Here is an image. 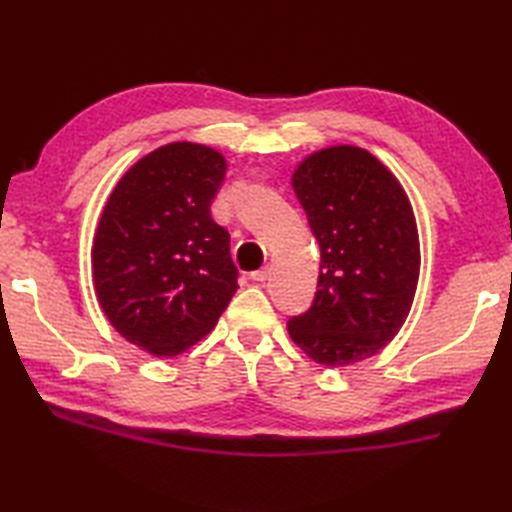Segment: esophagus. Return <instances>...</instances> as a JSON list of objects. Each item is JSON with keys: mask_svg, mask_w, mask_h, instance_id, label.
I'll list each match as a JSON object with an SVG mask.
<instances>
[{"mask_svg": "<svg viewBox=\"0 0 512 512\" xmlns=\"http://www.w3.org/2000/svg\"><path fill=\"white\" fill-rule=\"evenodd\" d=\"M268 277H270V266H264V268L255 270V273H250V279L257 281V284H264Z\"/></svg>", "mask_w": 512, "mask_h": 512, "instance_id": "obj_1", "label": "esophagus"}]
</instances>
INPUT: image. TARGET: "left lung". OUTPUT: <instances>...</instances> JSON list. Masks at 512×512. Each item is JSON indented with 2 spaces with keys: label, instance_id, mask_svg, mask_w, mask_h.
I'll use <instances>...</instances> for the list:
<instances>
[{
  "label": "left lung",
  "instance_id": "obj_1",
  "mask_svg": "<svg viewBox=\"0 0 512 512\" xmlns=\"http://www.w3.org/2000/svg\"><path fill=\"white\" fill-rule=\"evenodd\" d=\"M321 248L317 295L288 332L312 361H363L405 323L420 275L411 204L383 162L352 145L321 149L292 173Z\"/></svg>",
  "mask_w": 512,
  "mask_h": 512
}]
</instances>
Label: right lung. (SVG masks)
Segmentation results:
<instances>
[{
  "label": "right lung",
  "instance_id": "obj_1",
  "mask_svg": "<svg viewBox=\"0 0 512 512\" xmlns=\"http://www.w3.org/2000/svg\"><path fill=\"white\" fill-rule=\"evenodd\" d=\"M224 173L220 151L171 143L140 158L105 204L96 297L114 328L154 356L198 343L239 288L231 237L211 217Z\"/></svg>",
  "mask_w": 512,
  "mask_h": 512
}]
</instances>
